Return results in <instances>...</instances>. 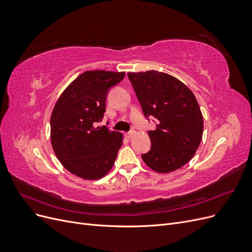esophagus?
<instances>
[{
	"label": "esophagus",
	"mask_w": 252,
	"mask_h": 252,
	"mask_svg": "<svg viewBox=\"0 0 252 252\" xmlns=\"http://www.w3.org/2000/svg\"><path fill=\"white\" fill-rule=\"evenodd\" d=\"M134 134H135V132L132 130V131H129V132H127V133H126V136H127L128 139H131Z\"/></svg>",
	"instance_id": "esophagus-1"
}]
</instances>
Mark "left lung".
<instances>
[{
    "label": "left lung",
    "instance_id": "obj_1",
    "mask_svg": "<svg viewBox=\"0 0 252 252\" xmlns=\"http://www.w3.org/2000/svg\"><path fill=\"white\" fill-rule=\"evenodd\" d=\"M145 117L158 120L148 131L151 148L142 156L149 168L168 173L187 164L203 136V116L192 91L172 75L149 70L128 72Z\"/></svg>",
    "mask_w": 252,
    "mask_h": 252
}]
</instances>
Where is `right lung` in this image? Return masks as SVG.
<instances>
[{"label":"right lung","instance_id":"1","mask_svg":"<svg viewBox=\"0 0 252 252\" xmlns=\"http://www.w3.org/2000/svg\"><path fill=\"white\" fill-rule=\"evenodd\" d=\"M125 72L89 70L72 81L60 95L50 118L53 151L65 168L84 180L107 174L123 144V134L95 126L102 121L110 87Z\"/></svg>","mask_w":252,"mask_h":252}]
</instances>
